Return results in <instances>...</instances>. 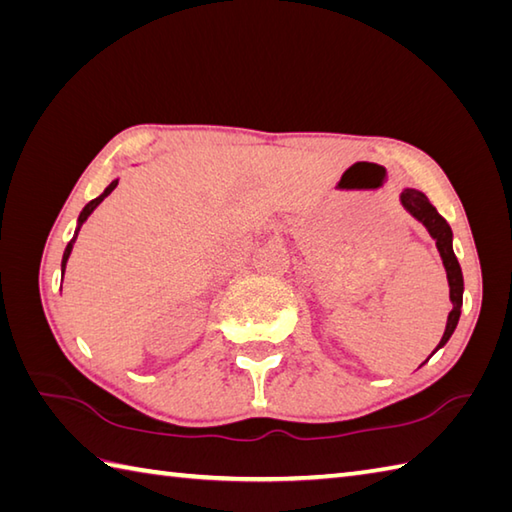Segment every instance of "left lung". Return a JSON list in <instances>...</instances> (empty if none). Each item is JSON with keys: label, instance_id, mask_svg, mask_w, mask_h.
Returning a JSON list of instances; mask_svg holds the SVG:
<instances>
[{"label": "left lung", "instance_id": "left-lung-1", "mask_svg": "<svg viewBox=\"0 0 512 512\" xmlns=\"http://www.w3.org/2000/svg\"><path fill=\"white\" fill-rule=\"evenodd\" d=\"M400 204L405 206V211L416 217V220L427 228L429 235L436 239L438 253L442 257L444 270H447V279H449V297L453 303V310L449 312L447 319V330H444L442 339L438 343V347L433 352H438L440 347L447 345V341L451 339V334L458 328L460 321V312H462V292H464V279H462V268L458 264V257L453 253V231L451 226L447 224V220L436 211V206L429 202L427 195L418 189H405L400 193Z\"/></svg>", "mask_w": 512, "mask_h": 512}]
</instances>
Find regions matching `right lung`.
<instances>
[{"instance_id": "add662e5", "label": "right lung", "mask_w": 512, "mask_h": 512, "mask_svg": "<svg viewBox=\"0 0 512 512\" xmlns=\"http://www.w3.org/2000/svg\"><path fill=\"white\" fill-rule=\"evenodd\" d=\"M116 184H118V180H112L110 184H107V189L99 195V198H94L92 202H88L83 206V211H81V215H79V224H76V231H74V237L70 239V244L65 246V253H63V262H61V273H65V264H68V259H70V253H72V246H74V242H76V235H79V231H81V226H83V222L88 220V217L94 213V209L96 206H99L107 195H110L114 189H116Z\"/></svg>"}]
</instances>
